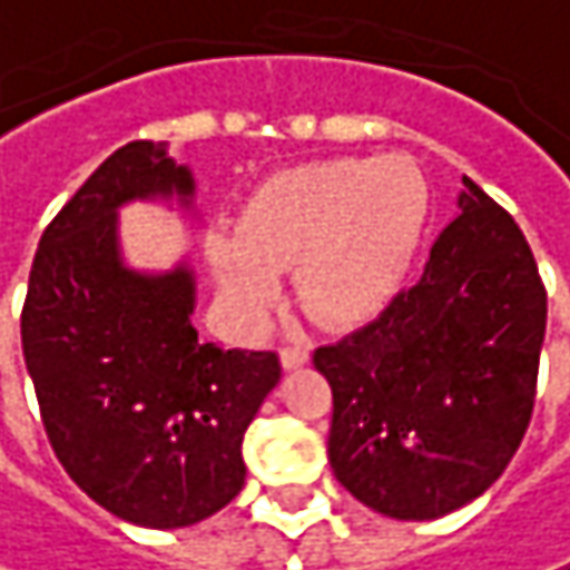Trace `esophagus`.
<instances>
[{
    "instance_id": "34e87169",
    "label": "esophagus",
    "mask_w": 570,
    "mask_h": 570,
    "mask_svg": "<svg viewBox=\"0 0 570 570\" xmlns=\"http://www.w3.org/2000/svg\"><path fill=\"white\" fill-rule=\"evenodd\" d=\"M307 360H311V353H307L305 344L282 346V366L285 370H298V366H305Z\"/></svg>"
}]
</instances>
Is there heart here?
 Here are the masks:
<instances>
[{"label":"heart","mask_w":570,"mask_h":570,"mask_svg":"<svg viewBox=\"0 0 570 570\" xmlns=\"http://www.w3.org/2000/svg\"><path fill=\"white\" fill-rule=\"evenodd\" d=\"M431 220V184L412 158L311 161L256 187L236 233L207 239V263L233 317L256 327L278 272L321 324L373 321L402 292Z\"/></svg>","instance_id":"1"}]
</instances>
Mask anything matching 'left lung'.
<instances>
[{
	"label": "left lung",
	"mask_w": 570,
	"mask_h": 570,
	"mask_svg": "<svg viewBox=\"0 0 570 570\" xmlns=\"http://www.w3.org/2000/svg\"><path fill=\"white\" fill-rule=\"evenodd\" d=\"M422 278L344 341L314 350L331 383L327 458L389 519L476 500L532 419L549 295L522 229L464 178Z\"/></svg>",
	"instance_id": "8db88e82"
}]
</instances>
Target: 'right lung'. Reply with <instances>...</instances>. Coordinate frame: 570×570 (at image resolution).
<instances>
[{
    "label": "right lung",
    "mask_w": 570,
    "mask_h": 570,
    "mask_svg": "<svg viewBox=\"0 0 570 570\" xmlns=\"http://www.w3.org/2000/svg\"><path fill=\"white\" fill-rule=\"evenodd\" d=\"M190 197L165 145L116 148L41 233L21 307V350L48 441L70 480L112 515L181 529L246 483L243 434L282 380L275 350L197 341L194 275L126 268L116 210Z\"/></svg>",
    "instance_id": "right-lung-1"
}]
</instances>
